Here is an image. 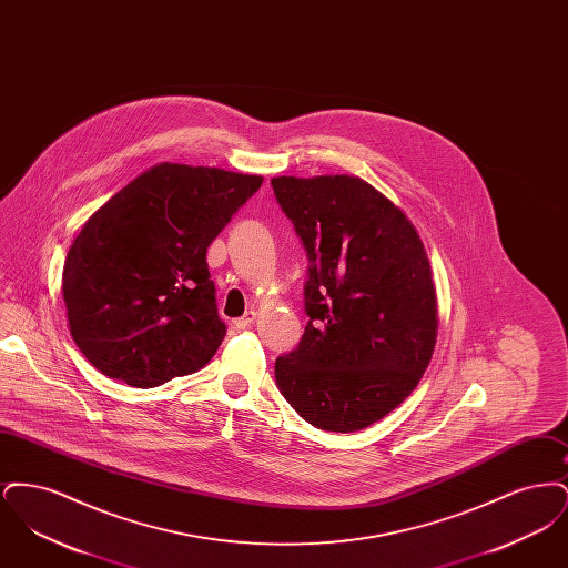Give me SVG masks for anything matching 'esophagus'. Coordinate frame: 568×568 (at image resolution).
<instances>
[{"mask_svg": "<svg viewBox=\"0 0 568 568\" xmlns=\"http://www.w3.org/2000/svg\"><path fill=\"white\" fill-rule=\"evenodd\" d=\"M255 311H248V313H244L243 317H239V320H234V327L236 329H246L248 325L253 324L255 322Z\"/></svg>", "mask_w": 568, "mask_h": 568, "instance_id": "1", "label": "esophagus"}]
</instances>
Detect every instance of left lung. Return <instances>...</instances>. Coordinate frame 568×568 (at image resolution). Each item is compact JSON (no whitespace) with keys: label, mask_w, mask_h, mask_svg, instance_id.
<instances>
[{"label":"left lung","mask_w":568,"mask_h":568,"mask_svg":"<svg viewBox=\"0 0 568 568\" xmlns=\"http://www.w3.org/2000/svg\"><path fill=\"white\" fill-rule=\"evenodd\" d=\"M271 183L311 262L308 325L276 359V385L311 426L364 430L410 396L433 359L428 253L405 213L359 176Z\"/></svg>","instance_id":"obj_1"}]
</instances>
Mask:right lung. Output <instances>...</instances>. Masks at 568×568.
<instances>
[{
  "label": "right lung",
  "instance_id": "right-lung-1",
  "mask_svg": "<svg viewBox=\"0 0 568 568\" xmlns=\"http://www.w3.org/2000/svg\"><path fill=\"white\" fill-rule=\"evenodd\" d=\"M262 181L158 163L87 219L61 292L70 334L102 375L146 389L211 362L225 324L206 248Z\"/></svg>",
  "mask_w": 568,
  "mask_h": 568
}]
</instances>
